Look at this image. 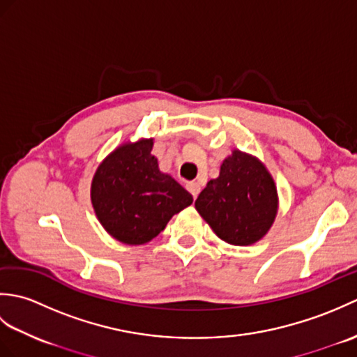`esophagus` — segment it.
I'll list each match as a JSON object with an SVG mask.
<instances>
[{"instance_id":"esophagus-1","label":"esophagus","mask_w":357,"mask_h":357,"mask_svg":"<svg viewBox=\"0 0 357 357\" xmlns=\"http://www.w3.org/2000/svg\"><path fill=\"white\" fill-rule=\"evenodd\" d=\"M187 190L193 195V198H196L201 192V185L198 183H195V181H192V183L187 184Z\"/></svg>"}]
</instances>
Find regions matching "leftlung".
Wrapping results in <instances>:
<instances>
[{
    "mask_svg": "<svg viewBox=\"0 0 357 357\" xmlns=\"http://www.w3.org/2000/svg\"><path fill=\"white\" fill-rule=\"evenodd\" d=\"M195 208L227 244H256L275 222L279 198L275 179L256 156L234 149L219 176L210 179L195 201Z\"/></svg>",
    "mask_w": 357,
    "mask_h": 357,
    "instance_id": "1",
    "label": "left lung"
}]
</instances>
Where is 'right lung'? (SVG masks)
I'll return each mask as SVG.
<instances>
[{
	"label": "right lung",
	"instance_id": "right-lung-1",
	"mask_svg": "<svg viewBox=\"0 0 357 357\" xmlns=\"http://www.w3.org/2000/svg\"><path fill=\"white\" fill-rule=\"evenodd\" d=\"M153 138L127 141L102 159L90 185L98 221L112 238L127 245L147 244L193 196L151 155Z\"/></svg>",
	"mask_w": 357,
	"mask_h": 357
}]
</instances>
